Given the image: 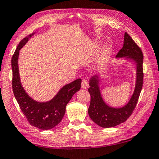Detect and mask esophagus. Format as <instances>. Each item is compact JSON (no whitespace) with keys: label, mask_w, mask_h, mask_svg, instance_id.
Segmentation results:
<instances>
[{"label":"esophagus","mask_w":159,"mask_h":159,"mask_svg":"<svg viewBox=\"0 0 159 159\" xmlns=\"http://www.w3.org/2000/svg\"><path fill=\"white\" fill-rule=\"evenodd\" d=\"M81 87H82V89H86L89 87V83H88V80L86 79H84L82 80Z\"/></svg>","instance_id":"obj_1"}]
</instances>
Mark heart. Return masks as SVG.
Returning <instances> with one entry per match:
<instances>
[{
  "label": "heart",
  "instance_id": "1",
  "mask_svg": "<svg viewBox=\"0 0 159 159\" xmlns=\"http://www.w3.org/2000/svg\"><path fill=\"white\" fill-rule=\"evenodd\" d=\"M99 48L98 43H93L90 46V52L91 53H95L98 51ZM112 53V47L111 46H106L103 47L97 54L96 60L94 63V68L96 70L101 69V68L104 67L108 61L109 60L110 57Z\"/></svg>",
  "mask_w": 159,
  "mask_h": 159
}]
</instances>
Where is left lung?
<instances>
[{
  "label": "left lung",
  "instance_id": "left-lung-1",
  "mask_svg": "<svg viewBox=\"0 0 159 159\" xmlns=\"http://www.w3.org/2000/svg\"><path fill=\"white\" fill-rule=\"evenodd\" d=\"M123 48L116 56L129 61L136 66V84L133 94L128 103L122 107H112L104 101L101 95L100 84L101 74L95 75L89 80V92L91 95V103L88 110L91 120L102 128H111L125 122L134 111L143 86V60L141 48L130 35L125 33Z\"/></svg>",
  "mask_w": 159,
  "mask_h": 159
}]
</instances>
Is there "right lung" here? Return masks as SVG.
Wrapping results in <instances>:
<instances>
[{
	"instance_id": "1",
	"label": "right lung",
	"mask_w": 159,
	"mask_h": 159,
	"mask_svg": "<svg viewBox=\"0 0 159 159\" xmlns=\"http://www.w3.org/2000/svg\"><path fill=\"white\" fill-rule=\"evenodd\" d=\"M35 34L28 35L19 43L11 59L13 71V91L20 110L28 122L33 126L41 130H49L56 126L61 121L66 113V105L72 96L80 89L81 79H78L63 86L56 96L50 101L40 102L28 95L21 84L18 67L20 50L27 43L28 40Z\"/></svg>"
}]
</instances>
